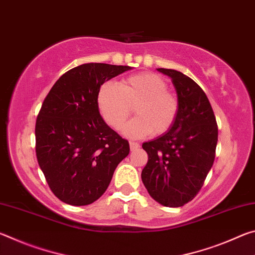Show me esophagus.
<instances>
[{
  "mask_svg": "<svg viewBox=\"0 0 255 255\" xmlns=\"http://www.w3.org/2000/svg\"><path fill=\"white\" fill-rule=\"evenodd\" d=\"M129 146H130V149L131 150L137 149V148L140 147V145L138 144V143H136V141H130V143H129Z\"/></svg>",
  "mask_w": 255,
  "mask_h": 255,
  "instance_id": "esophagus-1",
  "label": "esophagus"
}]
</instances>
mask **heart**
I'll return each mask as SVG.
<instances>
[{"label": "heart", "mask_w": 255, "mask_h": 255, "mask_svg": "<svg viewBox=\"0 0 255 255\" xmlns=\"http://www.w3.org/2000/svg\"><path fill=\"white\" fill-rule=\"evenodd\" d=\"M97 102L105 122L119 129L131 114L137 117L125 125L124 135L140 138L161 136L173 127L179 114V100L167 91V84L154 73H138L124 79L120 86L106 82L99 88Z\"/></svg>", "instance_id": "1"}]
</instances>
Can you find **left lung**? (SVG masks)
<instances>
[{
    "label": "left lung",
    "instance_id": "obj_1",
    "mask_svg": "<svg viewBox=\"0 0 255 255\" xmlns=\"http://www.w3.org/2000/svg\"><path fill=\"white\" fill-rule=\"evenodd\" d=\"M157 71L171 77L179 114L169 131L143 144L148 161L141 180L158 204L181 207L204 185L214 164L218 128L208 98L195 81L175 70Z\"/></svg>",
    "mask_w": 255,
    "mask_h": 255
}]
</instances>
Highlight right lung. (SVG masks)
Masks as SVG:
<instances>
[{"label": "right lung", "mask_w": 255, "mask_h": 255, "mask_svg": "<svg viewBox=\"0 0 255 255\" xmlns=\"http://www.w3.org/2000/svg\"><path fill=\"white\" fill-rule=\"evenodd\" d=\"M130 66L89 63L63 74L47 94L36 122V154L59 200L90 205L109 185L129 143L99 112V88Z\"/></svg>", "instance_id": "right-lung-1"}]
</instances>
